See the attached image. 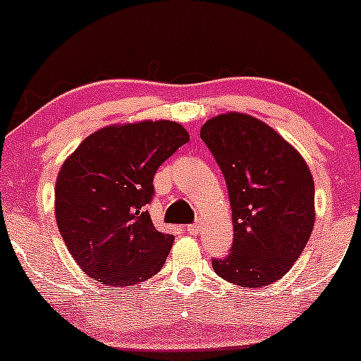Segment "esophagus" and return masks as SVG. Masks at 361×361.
Instances as JSON below:
<instances>
[{
    "label": "esophagus",
    "instance_id": "esophagus-1",
    "mask_svg": "<svg viewBox=\"0 0 361 361\" xmlns=\"http://www.w3.org/2000/svg\"><path fill=\"white\" fill-rule=\"evenodd\" d=\"M186 231H188V233L192 234V235L198 234L202 231V221H197L195 224H190V226L186 227Z\"/></svg>",
    "mask_w": 361,
    "mask_h": 361
}]
</instances>
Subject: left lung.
<instances>
[{
    "label": "left lung",
    "instance_id": "left-lung-1",
    "mask_svg": "<svg viewBox=\"0 0 361 361\" xmlns=\"http://www.w3.org/2000/svg\"><path fill=\"white\" fill-rule=\"evenodd\" d=\"M200 137L229 190L234 241L212 259L224 280L246 288L280 280L304 251L314 221V180L297 149L246 114L207 120Z\"/></svg>",
    "mask_w": 361,
    "mask_h": 361
}]
</instances>
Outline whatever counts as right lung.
<instances>
[{
	"label": "right lung",
	"instance_id": "obj_1",
	"mask_svg": "<svg viewBox=\"0 0 361 361\" xmlns=\"http://www.w3.org/2000/svg\"><path fill=\"white\" fill-rule=\"evenodd\" d=\"M188 140L171 120L109 126L64 161L56 181L57 229L86 275L130 287L163 268L175 235L152 226L146 205L157 168Z\"/></svg>",
	"mask_w": 361,
	"mask_h": 361
}]
</instances>
